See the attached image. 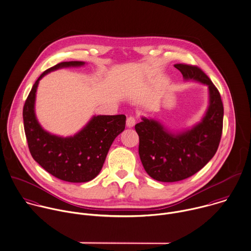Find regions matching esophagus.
I'll use <instances>...</instances> for the list:
<instances>
[{"label":"esophagus","instance_id":"1","mask_svg":"<svg viewBox=\"0 0 251 251\" xmlns=\"http://www.w3.org/2000/svg\"><path fill=\"white\" fill-rule=\"evenodd\" d=\"M135 123H136V121H135L134 117L130 116L126 119V126L127 127H133L135 126Z\"/></svg>","mask_w":251,"mask_h":251}]
</instances>
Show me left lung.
<instances>
[{
  "label": "left lung",
  "instance_id": "obj_1",
  "mask_svg": "<svg viewBox=\"0 0 251 251\" xmlns=\"http://www.w3.org/2000/svg\"><path fill=\"white\" fill-rule=\"evenodd\" d=\"M174 67L184 81L207 86L208 105L199 123L182 130H170L158 120L145 117L135 125L141 163L149 176L161 182L180 181L201 170L215 155L223 128V103L215 85L197 66Z\"/></svg>",
  "mask_w": 251,
  "mask_h": 251
}]
</instances>
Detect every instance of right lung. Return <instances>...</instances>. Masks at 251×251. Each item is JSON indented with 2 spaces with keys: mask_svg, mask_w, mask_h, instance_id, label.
I'll use <instances>...</instances> for the list:
<instances>
[{
  "mask_svg": "<svg viewBox=\"0 0 251 251\" xmlns=\"http://www.w3.org/2000/svg\"><path fill=\"white\" fill-rule=\"evenodd\" d=\"M84 64L83 61L61 62L45 71L33 85L23 107L24 130L33 159L54 177L72 183L88 182L99 174L113 141L125 130L126 119L125 115H95L81 130L66 137L42 127L35 112L40 81L50 72Z\"/></svg>",
  "mask_w": 251,
  "mask_h": 251,
  "instance_id": "1",
  "label": "right lung"
}]
</instances>
